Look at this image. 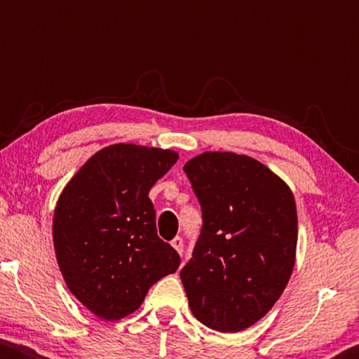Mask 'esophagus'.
Masks as SVG:
<instances>
[{
  "label": "esophagus",
  "instance_id": "1",
  "mask_svg": "<svg viewBox=\"0 0 359 359\" xmlns=\"http://www.w3.org/2000/svg\"><path fill=\"white\" fill-rule=\"evenodd\" d=\"M171 247H173L180 255L183 253V247H184L183 238H181V237H175L173 240H171Z\"/></svg>",
  "mask_w": 359,
  "mask_h": 359
}]
</instances>
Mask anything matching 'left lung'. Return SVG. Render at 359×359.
Wrapping results in <instances>:
<instances>
[{
    "instance_id": "obj_1",
    "label": "left lung",
    "mask_w": 359,
    "mask_h": 359,
    "mask_svg": "<svg viewBox=\"0 0 359 359\" xmlns=\"http://www.w3.org/2000/svg\"><path fill=\"white\" fill-rule=\"evenodd\" d=\"M203 210L193 258L180 276L193 316L233 333L281 297L296 263L292 191L268 166L232 151H205L184 165Z\"/></svg>"
}]
</instances>
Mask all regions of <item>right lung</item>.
<instances>
[{"mask_svg": "<svg viewBox=\"0 0 359 359\" xmlns=\"http://www.w3.org/2000/svg\"><path fill=\"white\" fill-rule=\"evenodd\" d=\"M178 160L173 150L114 144L68 181L53 214L58 268L73 296L95 316L119 320L180 266L156 235L149 191Z\"/></svg>", "mask_w": 359, "mask_h": 359, "instance_id": "add662e5", "label": "right lung"}]
</instances>
